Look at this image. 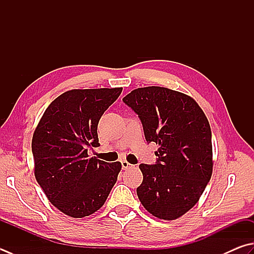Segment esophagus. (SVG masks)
<instances>
[{
    "label": "esophagus",
    "instance_id": "1",
    "mask_svg": "<svg viewBox=\"0 0 254 254\" xmlns=\"http://www.w3.org/2000/svg\"><path fill=\"white\" fill-rule=\"evenodd\" d=\"M121 162H122V168H123L124 170H126V169L130 168V167H131V164H129V162L126 161V160H122Z\"/></svg>",
    "mask_w": 254,
    "mask_h": 254
}]
</instances>
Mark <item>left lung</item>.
Segmentation results:
<instances>
[{"label":"left lung","instance_id":"obj_1","mask_svg":"<svg viewBox=\"0 0 254 254\" xmlns=\"http://www.w3.org/2000/svg\"><path fill=\"white\" fill-rule=\"evenodd\" d=\"M156 142L157 161L140 164L137 195L148 212L175 220L199 201L212 175L211 129L202 109L187 95L159 86L137 88L123 98Z\"/></svg>","mask_w":254,"mask_h":254}]
</instances>
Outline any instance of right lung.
I'll use <instances>...</instances> for the list:
<instances>
[{
	"label": "right lung",
	"instance_id": "obj_1",
	"mask_svg": "<svg viewBox=\"0 0 254 254\" xmlns=\"http://www.w3.org/2000/svg\"><path fill=\"white\" fill-rule=\"evenodd\" d=\"M123 88L71 89L53 100L34 131L35 178L50 202L65 214L83 218L102 207L122 164L88 157L98 147L100 117Z\"/></svg>",
	"mask_w": 254,
	"mask_h": 254
}]
</instances>
